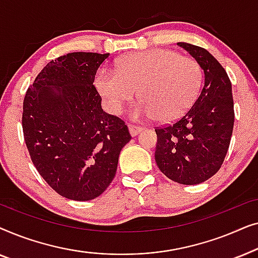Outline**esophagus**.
Segmentation results:
<instances>
[{"mask_svg":"<svg viewBox=\"0 0 258 258\" xmlns=\"http://www.w3.org/2000/svg\"><path fill=\"white\" fill-rule=\"evenodd\" d=\"M128 128H129V133H130V135L132 136H136L137 134H140L141 132H142L143 130V128L142 126H137V125H134V124H128Z\"/></svg>","mask_w":258,"mask_h":258,"instance_id":"esophagus-1","label":"esophagus"}]
</instances>
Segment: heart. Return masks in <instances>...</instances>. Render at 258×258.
<instances>
[{
    "instance_id": "1",
    "label": "heart",
    "mask_w": 258,
    "mask_h": 258,
    "mask_svg": "<svg viewBox=\"0 0 258 258\" xmlns=\"http://www.w3.org/2000/svg\"><path fill=\"white\" fill-rule=\"evenodd\" d=\"M95 84L111 114H121L139 90L141 101L132 109L134 117L171 122L182 117L199 97L202 69L191 57L154 49L121 58L117 70L102 67Z\"/></svg>"
}]
</instances>
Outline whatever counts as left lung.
<instances>
[{"mask_svg":"<svg viewBox=\"0 0 258 258\" xmlns=\"http://www.w3.org/2000/svg\"><path fill=\"white\" fill-rule=\"evenodd\" d=\"M199 62L204 82L191 108L172 124L155 129V160L171 181L200 184L220 170L234 128L231 82L220 62L204 48L179 42Z\"/></svg>","mask_w":258,"mask_h":258,"instance_id":"obj_1","label":"left lung"}]
</instances>
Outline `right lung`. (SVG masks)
<instances>
[{
    "instance_id": "1",
    "label": "right lung",
    "mask_w": 258,
    "mask_h": 258,
    "mask_svg": "<svg viewBox=\"0 0 258 258\" xmlns=\"http://www.w3.org/2000/svg\"><path fill=\"white\" fill-rule=\"evenodd\" d=\"M109 54L70 52L50 61L28 88L22 128L37 171L59 195L96 199L115 177L128 126L107 114L94 86Z\"/></svg>"
}]
</instances>
